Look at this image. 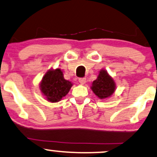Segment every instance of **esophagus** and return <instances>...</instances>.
<instances>
[{
    "instance_id": "34e87169",
    "label": "esophagus",
    "mask_w": 157,
    "mask_h": 157,
    "mask_svg": "<svg viewBox=\"0 0 157 157\" xmlns=\"http://www.w3.org/2000/svg\"><path fill=\"white\" fill-rule=\"evenodd\" d=\"M79 82H80V84L84 85L86 82V79L85 77H81V78H79Z\"/></svg>"
}]
</instances>
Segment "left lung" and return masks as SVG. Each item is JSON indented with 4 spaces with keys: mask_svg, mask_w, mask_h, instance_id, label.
<instances>
[{
    "mask_svg": "<svg viewBox=\"0 0 157 157\" xmlns=\"http://www.w3.org/2000/svg\"><path fill=\"white\" fill-rule=\"evenodd\" d=\"M91 89L95 95L101 100H103L113 94L116 89V85L112 77L107 71L102 69L100 71L97 78L93 81Z\"/></svg>",
    "mask_w": 157,
    "mask_h": 157,
    "instance_id": "left-lung-1",
    "label": "left lung"
}]
</instances>
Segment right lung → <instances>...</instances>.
<instances>
[{
    "instance_id": "right-lung-1",
    "label": "right lung",
    "mask_w": 157,
    "mask_h": 157,
    "mask_svg": "<svg viewBox=\"0 0 157 157\" xmlns=\"http://www.w3.org/2000/svg\"><path fill=\"white\" fill-rule=\"evenodd\" d=\"M72 85L70 81L65 80L60 68H56L48 70L45 74L40 84V89L48 101L57 102L67 94Z\"/></svg>"
}]
</instances>
